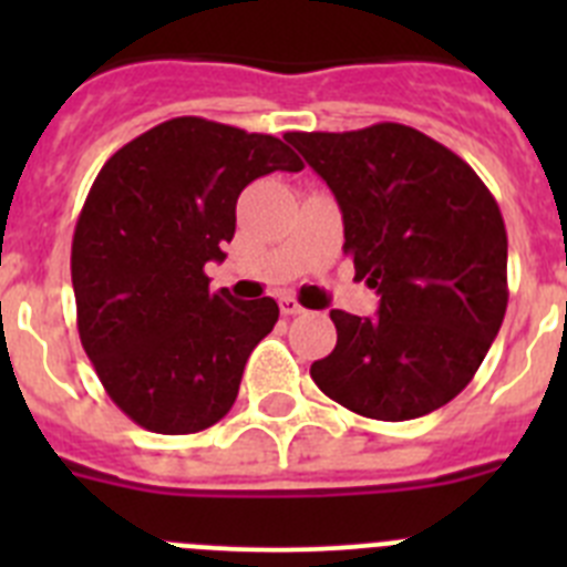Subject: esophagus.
<instances>
[{"mask_svg": "<svg viewBox=\"0 0 567 567\" xmlns=\"http://www.w3.org/2000/svg\"><path fill=\"white\" fill-rule=\"evenodd\" d=\"M278 307H280V315H287V318H292V315L303 312V307H300V300L292 298V295H280Z\"/></svg>", "mask_w": 567, "mask_h": 567, "instance_id": "34e87169", "label": "esophagus"}]
</instances>
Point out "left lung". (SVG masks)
<instances>
[{"mask_svg": "<svg viewBox=\"0 0 567 567\" xmlns=\"http://www.w3.org/2000/svg\"><path fill=\"white\" fill-rule=\"evenodd\" d=\"M284 138L334 193L354 278L380 295L374 318L329 312L338 343L309 374L363 417L434 412L471 383L508 307L494 195L457 153L405 124Z\"/></svg>", "mask_w": 567, "mask_h": 567, "instance_id": "1", "label": "left lung"}]
</instances>
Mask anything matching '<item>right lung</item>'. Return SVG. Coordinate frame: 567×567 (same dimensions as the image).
I'll return each mask as SVG.
<instances>
[{
	"label": "right lung",
	"mask_w": 567,
	"mask_h": 567,
	"mask_svg": "<svg viewBox=\"0 0 567 567\" xmlns=\"http://www.w3.org/2000/svg\"><path fill=\"white\" fill-rule=\"evenodd\" d=\"M303 162L264 133L169 118L115 150L73 233L76 323L104 392L155 434H195L238 398L255 346L272 332V298L209 292L235 204L260 175Z\"/></svg>",
	"instance_id": "right-lung-1"
}]
</instances>
